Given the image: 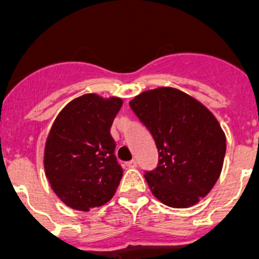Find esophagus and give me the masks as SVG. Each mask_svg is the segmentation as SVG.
Here are the masks:
<instances>
[{
	"label": "esophagus",
	"mask_w": 259,
	"mask_h": 259,
	"mask_svg": "<svg viewBox=\"0 0 259 259\" xmlns=\"http://www.w3.org/2000/svg\"><path fill=\"white\" fill-rule=\"evenodd\" d=\"M126 166H129V168H136V166H137V161H136V160H130V161L126 162Z\"/></svg>",
	"instance_id": "obj_1"
}]
</instances>
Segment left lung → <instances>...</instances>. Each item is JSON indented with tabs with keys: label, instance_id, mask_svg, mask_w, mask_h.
Wrapping results in <instances>:
<instances>
[{
	"label": "left lung",
	"instance_id": "obj_1",
	"mask_svg": "<svg viewBox=\"0 0 259 259\" xmlns=\"http://www.w3.org/2000/svg\"><path fill=\"white\" fill-rule=\"evenodd\" d=\"M158 150L157 168L145 172L158 200L187 208L208 195L221 176L226 136L203 103L173 87L138 94L129 102Z\"/></svg>",
	"mask_w": 259,
	"mask_h": 259
}]
</instances>
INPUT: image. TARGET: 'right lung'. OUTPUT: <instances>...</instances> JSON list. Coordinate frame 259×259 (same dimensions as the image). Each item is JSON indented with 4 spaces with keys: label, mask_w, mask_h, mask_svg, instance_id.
Instances as JSON below:
<instances>
[{
    "label": "right lung",
    "mask_w": 259,
    "mask_h": 259,
    "mask_svg": "<svg viewBox=\"0 0 259 259\" xmlns=\"http://www.w3.org/2000/svg\"><path fill=\"white\" fill-rule=\"evenodd\" d=\"M117 97L84 94L58 114L44 148V169L56 196L89 211L114 196L122 177L110 127L122 106Z\"/></svg>",
    "instance_id": "add662e5"
}]
</instances>
